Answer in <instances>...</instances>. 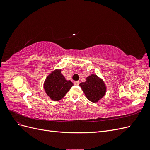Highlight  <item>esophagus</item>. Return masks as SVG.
<instances>
[{
    "mask_svg": "<svg viewBox=\"0 0 150 150\" xmlns=\"http://www.w3.org/2000/svg\"><path fill=\"white\" fill-rule=\"evenodd\" d=\"M79 81H74V85H79Z\"/></svg>",
    "mask_w": 150,
    "mask_h": 150,
    "instance_id": "esophagus-1",
    "label": "esophagus"
}]
</instances>
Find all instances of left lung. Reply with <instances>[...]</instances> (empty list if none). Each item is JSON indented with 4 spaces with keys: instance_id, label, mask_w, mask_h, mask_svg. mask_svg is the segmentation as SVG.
<instances>
[{
    "instance_id": "obj_1",
    "label": "left lung",
    "mask_w": 150,
    "mask_h": 150,
    "mask_svg": "<svg viewBox=\"0 0 150 150\" xmlns=\"http://www.w3.org/2000/svg\"><path fill=\"white\" fill-rule=\"evenodd\" d=\"M79 85L86 96L93 103H96L101 99L106 93V88L103 81L95 74L88 76L86 82L81 83Z\"/></svg>"
}]
</instances>
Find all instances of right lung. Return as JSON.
Returning a JSON list of instances; mask_svg holds the SVG:
<instances>
[{"label": "right lung", "mask_w": 150, "mask_h": 150, "mask_svg": "<svg viewBox=\"0 0 150 150\" xmlns=\"http://www.w3.org/2000/svg\"><path fill=\"white\" fill-rule=\"evenodd\" d=\"M73 86L71 81L66 80L61 70H56L49 75L44 82L46 94L53 101H59L64 97Z\"/></svg>", "instance_id": "obj_1"}]
</instances>
